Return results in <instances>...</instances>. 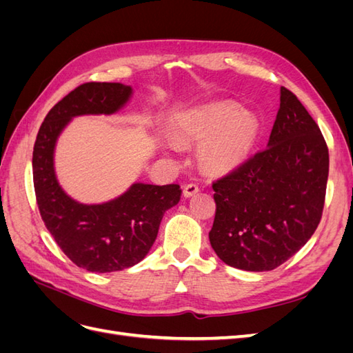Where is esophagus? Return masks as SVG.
Wrapping results in <instances>:
<instances>
[{
    "instance_id": "obj_1",
    "label": "esophagus",
    "mask_w": 353,
    "mask_h": 353,
    "mask_svg": "<svg viewBox=\"0 0 353 353\" xmlns=\"http://www.w3.org/2000/svg\"><path fill=\"white\" fill-rule=\"evenodd\" d=\"M184 197H193L194 194H197L199 193V185L197 184H187V185H184Z\"/></svg>"
}]
</instances>
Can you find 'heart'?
<instances>
[{
	"label": "heart",
	"instance_id": "obj_1",
	"mask_svg": "<svg viewBox=\"0 0 353 353\" xmlns=\"http://www.w3.org/2000/svg\"><path fill=\"white\" fill-rule=\"evenodd\" d=\"M261 134L259 119L230 101H215L184 112L174 126L178 141H203L199 148L201 166L210 172L236 169L252 154ZM160 148L172 153L175 143L160 140Z\"/></svg>",
	"mask_w": 353,
	"mask_h": 353
}]
</instances>
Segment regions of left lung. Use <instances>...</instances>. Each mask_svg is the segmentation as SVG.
Listing matches in <instances>:
<instances>
[{"instance_id":"obj_1","label":"left lung","mask_w":353,"mask_h":353,"mask_svg":"<svg viewBox=\"0 0 353 353\" xmlns=\"http://www.w3.org/2000/svg\"><path fill=\"white\" fill-rule=\"evenodd\" d=\"M328 148L318 125L281 87L268 145L213 183L209 232L218 258L244 271H271L301 250L323 215Z\"/></svg>"}]
</instances>
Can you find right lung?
<instances>
[{"label":"right lung","instance_id":"right-lung-1","mask_svg":"<svg viewBox=\"0 0 353 353\" xmlns=\"http://www.w3.org/2000/svg\"><path fill=\"white\" fill-rule=\"evenodd\" d=\"M132 94V87L121 82L79 85L48 112L37 135L32 169L42 221L68 258L90 272L122 271L143 261L165 212L183 193L178 184L134 183L116 199L87 205L60 185L54 153L65 128L77 116L114 114Z\"/></svg>","mask_w":353,"mask_h":353}]
</instances>
